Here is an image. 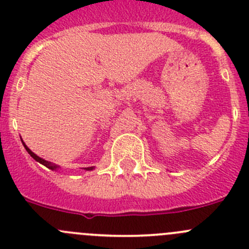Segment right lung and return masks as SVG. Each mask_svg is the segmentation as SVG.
<instances>
[{"instance_id": "right-lung-1", "label": "right lung", "mask_w": 249, "mask_h": 249, "mask_svg": "<svg viewBox=\"0 0 249 249\" xmlns=\"http://www.w3.org/2000/svg\"><path fill=\"white\" fill-rule=\"evenodd\" d=\"M22 144H24L25 149H26V150H27V153H29V154H30V155H31V157H32V158H34V159H35V160H36V161H38V162H39V164L44 165V166H46V167H48V169H50V170H56V169H57V167H59V166H56V165H53V164H52V162L47 161V160L42 159V158H39V157H38V155H36V154H35V153H34V152H32V150H31V149H30V148H29V147H27V145H26V144H25V143H24V142H22ZM92 169H94V167H85V170H88V171H90V170H92Z\"/></svg>"}]
</instances>
